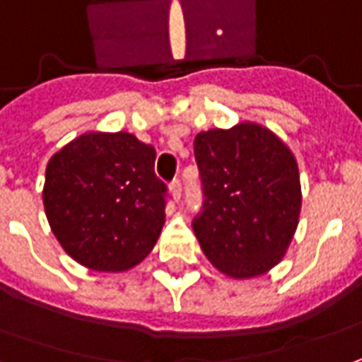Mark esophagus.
Masks as SVG:
<instances>
[{"instance_id":"1","label":"esophagus","mask_w":362,"mask_h":362,"mask_svg":"<svg viewBox=\"0 0 362 362\" xmlns=\"http://www.w3.org/2000/svg\"><path fill=\"white\" fill-rule=\"evenodd\" d=\"M170 194H173L174 202H180L182 198V182L180 180H174L170 184Z\"/></svg>"}]
</instances>
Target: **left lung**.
<instances>
[{
  "label": "left lung",
  "mask_w": 362,
  "mask_h": 362,
  "mask_svg": "<svg viewBox=\"0 0 362 362\" xmlns=\"http://www.w3.org/2000/svg\"><path fill=\"white\" fill-rule=\"evenodd\" d=\"M204 206L194 233L209 262L231 278L276 267L294 237L302 207L292 151L259 123L196 135Z\"/></svg>",
  "instance_id": "left-lung-1"
}]
</instances>
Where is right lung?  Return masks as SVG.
I'll return each mask as SVG.
<instances>
[{
    "instance_id": "obj_1",
    "label": "right lung",
    "mask_w": 362,
    "mask_h": 362,
    "mask_svg": "<svg viewBox=\"0 0 362 362\" xmlns=\"http://www.w3.org/2000/svg\"><path fill=\"white\" fill-rule=\"evenodd\" d=\"M156 153L135 135L84 133L50 156L42 204L62 249L86 269H133L164 225Z\"/></svg>"
}]
</instances>
